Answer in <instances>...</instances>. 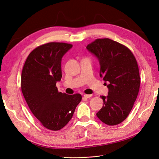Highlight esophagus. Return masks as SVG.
<instances>
[{
	"mask_svg": "<svg viewBox=\"0 0 159 159\" xmlns=\"http://www.w3.org/2000/svg\"><path fill=\"white\" fill-rule=\"evenodd\" d=\"M83 96H84V98H86V99H88V98H91V97H92V95L84 94Z\"/></svg>",
	"mask_w": 159,
	"mask_h": 159,
	"instance_id": "esophagus-1",
	"label": "esophagus"
}]
</instances>
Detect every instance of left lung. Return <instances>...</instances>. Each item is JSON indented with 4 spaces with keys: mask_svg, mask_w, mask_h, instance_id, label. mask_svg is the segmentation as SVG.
<instances>
[{
    "mask_svg": "<svg viewBox=\"0 0 159 159\" xmlns=\"http://www.w3.org/2000/svg\"><path fill=\"white\" fill-rule=\"evenodd\" d=\"M86 49L99 60L100 77L108 89L107 96H101L103 106L96 115L107 125H118L127 118L139 94L136 60L127 47L108 38L97 39Z\"/></svg>",
    "mask_w": 159,
    "mask_h": 159,
    "instance_id": "1",
    "label": "left lung"
}]
</instances>
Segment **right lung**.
Here are the masks:
<instances>
[{
  "label": "right lung",
  "mask_w": 159,
  "mask_h": 159,
  "mask_svg": "<svg viewBox=\"0 0 159 159\" xmlns=\"http://www.w3.org/2000/svg\"><path fill=\"white\" fill-rule=\"evenodd\" d=\"M72 47L58 42L40 45L29 54L23 68L20 86L25 101L42 125L51 130L67 125L82 99L79 93L58 92L56 86L61 78V58Z\"/></svg>",
  "instance_id": "obj_1"
}]
</instances>
